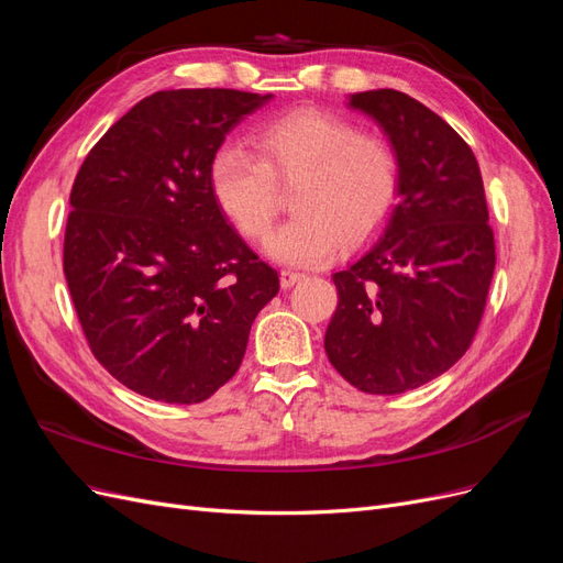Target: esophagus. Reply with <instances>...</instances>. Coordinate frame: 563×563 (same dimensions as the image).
Instances as JSON below:
<instances>
[{
    "instance_id": "1",
    "label": "esophagus",
    "mask_w": 563,
    "mask_h": 563,
    "mask_svg": "<svg viewBox=\"0 0 563 563\" xmlns=\"http://www.w3.org/2000/svg\"><path fill=\"white\" fill-rule=\"evenodd\" d=\"M300 279H305V275H302V272H296V269H282V275H279V282H282L284 288H291Z\"/></svg>"
}]
</instances>
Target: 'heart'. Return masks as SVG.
<instances>
[{
	"label": "heart",
	"instance_id": "heart-1",
	"mask_svg": "<svg viewBox=\"0 0 563 563\" xmlns=\"http://www.w3.org/2000/svg\"><path fill=\"white\" fill-rule=\"evenodd\" d=\"M253 157L240 145L220 147L209 166L211 192L234 228L263 240L279 211V187L294 220L265 242L272 261L314 267L343 244H362L380 230L399 195V159L380 135L360 133L347 119L300 108L255 133Z\"/></svg>",
	"mask_w": 563,
	"mask_h": 563
}]
</instances>
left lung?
<instances>
[{
	"mask_svg": "<svg viewBox=\"0 0 563 563\" xmlns=\"http://www.w3.org/2000/svg\"><path fill=\"white\" fill-rule=\"evenodd\" d=\"M399 159L397 203L378 236L333 275L329 362L368 395H401L472 343L496 269L479 164L430 108L395 89L352 93Z\"/></svg>",
	"mask_w": 563,
	"mask_h": 563,
	"instance_id": "1",
	"label": "left lung"
}]
</instances>
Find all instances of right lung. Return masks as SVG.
<instances>
[{
  "label": "right lung",
  "instance_id": "1",
  "mask_svg": "<svg viewBox=\"0 0 563 563\" xmlns=\"http://www.w3.org/2000/svg\"><path fill=\"white\" fill-rule=\"evenodd\" d=\"M272 93L157 91L108 129L70 195L63 269L96 360L139 395L199 404L240 368L279 277L211 192L225 135Z\"/></svg>",
  "mask_w": 563,
  "mask_h": 563
}]
</instances>
